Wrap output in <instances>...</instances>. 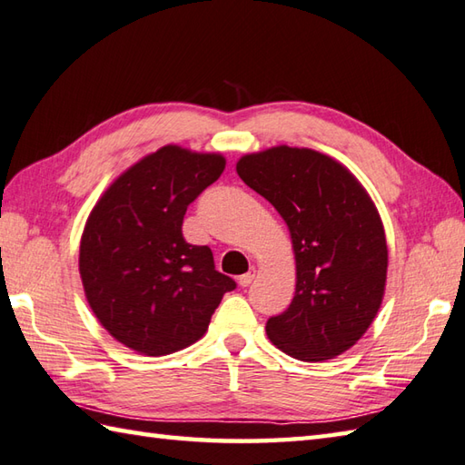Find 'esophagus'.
Returning a JSON list of instances; mask_svg holds the SVG:
<instances>
[{"mask_svg":"<svg viewBox=\"0 0 465 465\" xmlns=\"http://www.w3.org/2000/svg\"><path fill=\"white\" fill-rule=\"evenodd\" d=\"M254 274H257V269H254V267H252L249 272L241 274V277H239V285H241V287H249L251 282H252V279H254Z\"/></svg>","mask_w":465,"mask_h":465,"instance_id":"obj_1","label":"esophagus"}]
</instances>
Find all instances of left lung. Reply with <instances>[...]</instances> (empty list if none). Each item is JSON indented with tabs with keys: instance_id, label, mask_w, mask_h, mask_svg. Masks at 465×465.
<instances>
[{
	"instance_id": "obj_1",
	"label": "left lung",
	"mask_w": 465,
	"mask_h": 465,
	"mask_svg": "<svg viewBox=\"0 0 465 465\" xmlns=\"http://www.w3.org/2000/svg\"><path fill=\"white\" fill-rule=\"evenodd\" d=\"M236 173L277 208L295 252V297L267 321L272 345L307 363L345 353L385 295L387 241L371 196L343 164L311 148L244 154Z\"/></svg>"
}]
</instances>
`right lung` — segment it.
Segmentation results:
<instances>
[{
    "label": "right lung",
    "mask_w": 465,
    "mask_h": 465,
    "mask_svg": "<svg viewBox=\"0 0 465 465\" xmlns=\"http://www.w3.org/2000/svg\"><path fill=\"white\" fill-rule=\"evenodd\" d=\"M214 153L168 144L104 191L84 226L80 277L100 325L148 357L201 339L236 282L214 269L208 246L183 236L186 208L223 174Z\"/></svg>",
    "instance_id": "add662e5"
}]
</instances>
